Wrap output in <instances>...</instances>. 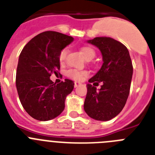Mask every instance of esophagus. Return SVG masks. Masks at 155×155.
Wrapping results in <instances>:
<instances>
[{
    "label": "esophagus",
    "instance_id": "obj_1",
    "mask_svg": "<svg viewBox=\"0 0 155 155\" xmlns=\"http://www.w3.org/2000/svg\"><path fill=\"white\" fill-rule=\"evenodd\" d=\"M80 85H81L80 82H78V81H75L74 82V87H78V86H80Z\"/></svg>",
    "mask_w": 155,
    "mask_h": 155
}]
</instances>
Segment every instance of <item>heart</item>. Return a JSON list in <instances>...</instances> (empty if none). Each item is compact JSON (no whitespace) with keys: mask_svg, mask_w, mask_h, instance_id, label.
<instances>
[{"mask_svg":"<svg viewBox=\"0 0 155 155\" xmlns=\"http://www.w3.org/2000/svg\"><path fill=\"white\" fill-rule=\"evenodd\" d=\"M68 50L67 48H64L59 54V61L61 64H64L68 55ZM81 53L83 54L86 60L87 59H93L94 57V51L92 48L89 46H84L81 49ZM67 75L69 78L74 80H82L84 77L87 75V72L86 71H79L77 69H70L67 71Z\"/></svg>","mask_w":155,"mask_h":155,"instance_id":"heart-1","label":"heart"}]
</instances>
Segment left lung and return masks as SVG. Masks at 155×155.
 I'll use <instances>...</instances> for the list:
<instances>
[{
    "mask_svg": "<svg viewBox=\"0 0 155 155\" xmlns=\"http://www.w3.org/2000/svg\"><path fill=\"white\" fill-rule=\"evenodd\" d=\"M87 42L99 49L103 64L88 80L84 109L94 120L108 121L125 106L132 80V61L127 48L113 38L95 37ZM99 83H102L101 88L97 90L95 86Z\"/></svg>",
    "mask_w": 155,
    "mask_h": 155,
    "instance_id": "left-lung-1",
    "label": "left lung"
}]
</instances>
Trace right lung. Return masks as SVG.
Wrapping results in <instances>:
<instances>
[{"label": "right lung", "instance_id": "obj_1", "mask_svg": "<svg viewBox=\"0 0 155 155\" xmlns=\"http://www.w3.org/2000/svg\"><path fill=\"white\" fill-rule=\"evenodd\" d=\"M73 37L53 31H43L31 39L19 56L16 87L25 110L32 118L47 121L58 116L65 107V99L74 83L65 79L60 84L50 80L60 74V52Z\"/></svg>", "mask_w": 155, "mask_h": 155}]
</instances>
